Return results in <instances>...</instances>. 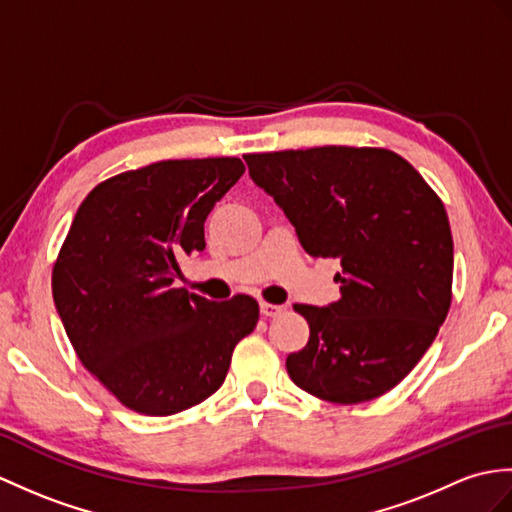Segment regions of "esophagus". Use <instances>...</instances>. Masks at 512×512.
I'll return each instance as SVG.
<instances>
[{"label": "esophagus", "instance_id": "34e87169", "mask_svg": "<svg viewBox=\"0 0 512 512\" xmlns=\"http://www.w3.org/2000/svg\"><path fill=\"white\" fill-rule=\"evenodd\" d=\"M259 312H261V316H266V318H275L283 312V305H275V303L264 301V303H259Z\"/></svg>", "mask_w": 512, "mask_h": 512}]
</instances>
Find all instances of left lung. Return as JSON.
Returning a JSON list of instances; mask_svg holds the SVG:
<instances>
[{"label": "left lung", "mask_w": 512, "mask_h": 512, "mask_svg": "<svg viewBox=\"0 0 512 512\" xmlns=\"http://www.w3.org/2000/svg\"><path fill=\"white\" fill-rule=\"evenodd\" d=\"M312 257L340 259V299L294 305L310 340L285 368L310 395L362 403L395 388L430 349L451 305L454 240L434 189L384 148L246 154Z\"/></svg>", "instance_id": "8db88e82"}]
</instances>
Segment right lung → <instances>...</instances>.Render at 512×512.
Returning <instances> with one entry per match:
<instances>
[{"label": "right lung", "instance_id": "add662e5", "mask_svg": "<svg viewBox=\"0 0 512 512\" xmlns=\"http://www.w3.org/2000/svg\"><path fill=\"white\" fill-rule=\"evenodd\" d=\"M242 174L237 157L159 161L93 187L76 211L54 305L80 362L130 410L168 417L211 397L257 325L251 296L216 303L172 285Z\"/></svg>", "mask_w": 512, "mask_h": 512}]
</instances>
